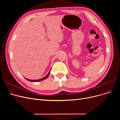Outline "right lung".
<instances>
[{
	"label": "right lung",
	"mask_w": 120,
	"mask_h": 120,
	"mask_svg": "<svg viewBox=\"0 0 120 120\" xmlns=\"http://www.w3.org/2000/svg\"><path fill=\"white\" fill-rule=\"evenodd\" d=\"M50 71V70L49 71V72L48 74L46 75V76H45V77H43V78H41V79H38V80H30V79H27V78H25L26 79V80H27L28 81H30V82H39V81H43V80H44L46 79V78H47L48 77V76H49V75Z\"/></svg>",
	"instance_id": "add662e5"
}]
</instances>
